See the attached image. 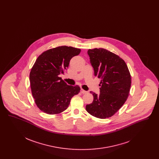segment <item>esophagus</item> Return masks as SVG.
Masks as SVG:
<instances>
[{"label":"esophagus","mask_w":159,"mask_h":159,"mask_svg":"<svg viewBox=\"0 0 159 159\" xmlns=\"http://www.w3.org/2000/svg\"><path fill=\"white\" fill-rule=\"evenodd\" d=\"M80 92H81V93H88V92H87V91L83 90V89H81Z\"/></svg>","instance_id":"34e87169"}]
</instances>
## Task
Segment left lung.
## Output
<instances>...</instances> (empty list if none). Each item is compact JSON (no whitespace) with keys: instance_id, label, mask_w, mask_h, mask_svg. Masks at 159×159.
<instances>
[{"instance_id":"1","label":"left lung","mask_w":159,"mask_h":159,"mask_svg":"<svg viewBox=\"0 0 159 159\" xmlns=\"http://www.w3.org/2000/svg\"><path fill=\"white\" fill-rule=\"evenodd\" d=\"M91 65L95 76L101 79L100 93L91 92L93 101L86 106L92 116L106 119L116 113L128 99L131 86V76L122 58L107 49H89Z\"/></svg>"}]
</instances>
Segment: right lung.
<instances>
[{"instance_id":"1","label":"right lung","mask_w":159,"mask_h":159,"mask_svg":"<svg viewBox=\"0 0 159 159\" xmlns=\"http://www.w3.org/2000/svg\"><path fill=\"white\" fill-rule=\"evenodd\" d=\"M81 50L61 46L50 49L38 57L30 73L31 90L38 108L48 114L65 111L72 97L80 88L68 85L59 76L64 74L70 61Z\"/></svg>"}]
</instances>
